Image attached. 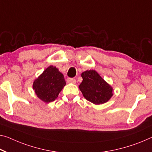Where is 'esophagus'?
Wrapping results in <instances>:
<instances>
[{
  "mask_svg": "<svg viewBox=\"0 0 152 152\" xmlns=\"http://www.w3.org/2000/svg\"><path fill=\"white\" fill-rule=\"evenodd\" d=\"M66 82L69 83H76V80L75 79L73 78H68L66 79Z\"/></svg>",
  "mask_w": 152,
  "mask_h": 152,
  "instance_id": "34e87169",
  "label": "esophagus"
}]
</instances>
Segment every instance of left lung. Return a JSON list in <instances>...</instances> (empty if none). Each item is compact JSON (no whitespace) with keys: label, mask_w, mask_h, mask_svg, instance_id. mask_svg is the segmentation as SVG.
Returning <instances> with one entry per match:
<instances>
[{"label":"left lung","mask_w":152,"mask_h":152,"mask_svg":"<svg viewBox=\"0 0 152 152\" xmlns=\"http://www.w3.org/2000/svg\"><path fill=\"white\" fill-rule=\"evenodd\" d=\"M81 77L83 81L79 88L88 101L94 104H101L113 96V88L95 70L84 71Z\"/></svg>","instance_id":"1"}]
</instances>
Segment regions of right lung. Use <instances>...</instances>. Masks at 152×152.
Returning <instances> with one entry per match:
<instances>
[{"instance_id": "obj_1", "label": "right lung", "mask_w": 152, "mask_h": 152, "mask_svg": "<svg viewBox=\"0 0 152 152\" xmlns=\"http://www.w3.org/2000/svg\"><path fill=\"white\" fill-rule=\"evenodd\" d=\"M65 85L63 74L56 67L51 65L34 81L32 88L37 97L48 103L57 99Z\"/></svg>"}]
</instances>
